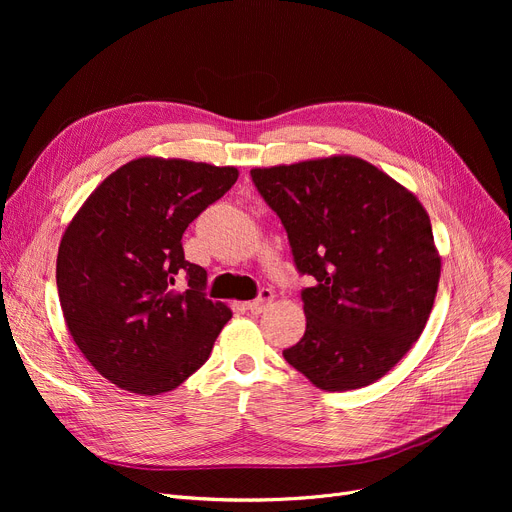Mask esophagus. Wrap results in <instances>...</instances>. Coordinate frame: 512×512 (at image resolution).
Listing matches in <instances>:
<instances>
[{
  "label": "esophagus",
  "mask_w": 512,
  "mask_h": 512,
  "mask_svg": "<svg viewBox=\"0 0 512 512\" xmlns=\"http://www.w3.org/2000/svg\"><path fill=\"white\" fill-rule=\"evenodd\" d=\"M272 301H274V292H272L270 288H261V290H259V297H257L255 301H249V303H247V309H249L251 313H261Z\"/></svg>",
  "instance_id": "obj_1"
}]
</instances>
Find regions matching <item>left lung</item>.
<instances>
[{"instance_id":"8db88e82","label":"left lung","mask_w":512,"mask_h":512,"mask_svg":"<svg viewBox=\"0 0 512 512\" xmlns=\"http://www.w3.org/2000/svg\"><path fill=\"white\" fill-rule=\"evenodd\" d=\"M253 184L280 218L307 328L284 359L328 392L386 375L421 336L440 282L423 205L359 157L255 168Z\"/></svg>"}]
</instances>
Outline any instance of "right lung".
Listing matches in <instances>:
<instances>
[{"label":"right lung","instance_id":"add662e5","mask_svg":"<svg viewBox=\"0 0 512 512\" xmlns=\"http://www.w3.org/2000/svg\"><path fill=\"white\" fill-rule=\"evenodd\" d=\"M236 178V168L134 159L66 228L56 265L66 326L118 388L170 392L209 359L232 311L207 299V272L184 259L182 234Z\"/></svg>","mask_w":512,"mask_h":512}]
</instances>
